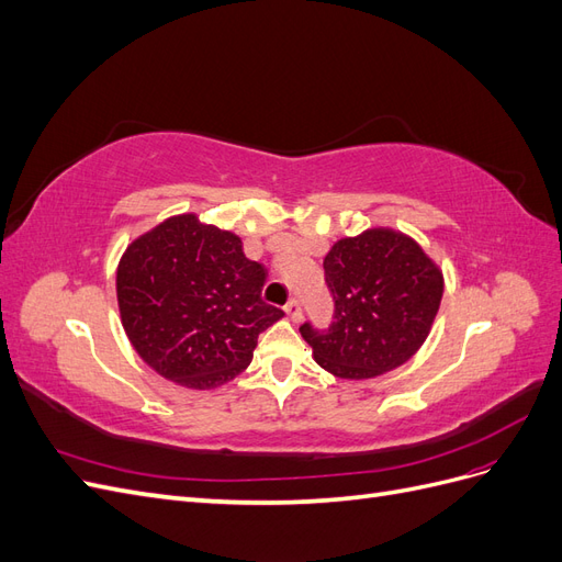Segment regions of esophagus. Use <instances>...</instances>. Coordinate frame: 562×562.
<instances>
[{
    "mask_svg": "<svg viewBox=\"0 0 562 562\" xmlns=\"http://www.w3.org/2000/svg\"><path fill=\"white\" fill-rule=\"evenodd\" d=\"M285 314H288V318H291V321H300L302 318V304H300V300H291V302H288L285 304Z\"/></svg>",
    "mask_w": 562,
    "mask_h": 562,
    "instance_id": "1",
    "label": "esophagus"
}]
</instances>
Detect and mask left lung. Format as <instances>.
<instances>
[{
  "instance_id": "obj_1",
  "label": "left lung",
  "mask_w": 562,
  "mask_h": 562,
  "mask_svg": "<svg viewBox=\"0 0 562 562\" xmlns=\"http://www.w3.org/2000/svg\"><path fill=\"white\" fill-rule=\"evenodd\" d=\"M326 281L335 300L328 333L300 328L314 361L339 380H372L407 363L429 337L443 269L398 229L370 227L333 244Z\"/></svg>"
}]
</instances>
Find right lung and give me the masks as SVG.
Segmentation results:
<instances>
[{
  "label": "right lung",
  "instance_id": "1",
  "mask_svg": "<svg viewBox=\"0 0 562 562\" xmlns=\"http://www.w3.org/2000/svg\"><path fill=\"white\" fill-rule=\"evenodd\" d=\"M265 279L234 232L196 213L171 215L133 239L116 265L124 333L161 378L217 389L241 375L258 335L283 318L262 302Z\"/></svg>",
  "mask_w": 562,
  "mask_h": 562
}]
</instances>
